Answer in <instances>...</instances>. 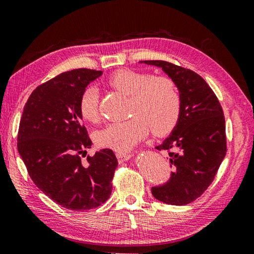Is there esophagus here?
Listing matches in <instances>:
<instances>
[{
	"mask_svg": "<svg viewBox=\"0 0 254 254\" xmlns=\"http://www.w3.org/2000/svg\"><path fill=\"white\" fill-rule=\"evenodd\" d=\"M117 158L119 160V162H124V161H127L131 158V153L130 152H118Z\"/></svg>",
	"mask_w": 254,
	"mask_h": 254,
	"instance_id": "esophagus-1",
	"label": "esophagus"
}]
</instances>
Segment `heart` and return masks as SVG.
<instances>
[{"label": "heart", "mask_w": 254, "mask_h": 254, "mask_svg": "<svg viewBox=\"0 0 254 254\" xmlns=\"http://www.w3.org/2000/svg\"><path fill=\"white\" fill-rule=\"evenodd\" d=\"M108 83L115 90L130 96V113L127 121L108 124L95 133V143L101 147L127 152L147 135L150 127L156 135L171 132L181 115L182 100L175 82L165 75L122 68L110 75ZM100 92L87 86L82 92L79 111L87 122L100 118Z\"/></svg>", "instance_id": "1"}]
</instances>
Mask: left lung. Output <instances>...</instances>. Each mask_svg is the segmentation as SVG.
<instances>
[{"label": "left lung", "mask_w": 254, "mask_h": 254, "mask_svg": "<svg viewBox=\"0 0 254 254\" xmlns=\"http://www.w3.org/2000/svg\"><path fill=\"white\" fill-rule=\"evenodd\" d=\"M160 66L175 82L182 100L177 127L160 151H168L171 175L152 194L163 203L186 205L200 197L211 186L227 154L223 109L213 90L190 68L161 60L144 61Z\"/></svg>", "instance_id": "8db88e82"}]
</instances>
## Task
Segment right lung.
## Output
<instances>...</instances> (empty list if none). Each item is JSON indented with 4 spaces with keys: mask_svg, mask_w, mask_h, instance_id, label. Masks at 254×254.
<instances>
[{
    "mask_svg": "<svg viewBox=\"0 0 254 254\" xmlns=\"http://www.w3.org/2000/svg\"><path fill=\"white\" fill-rule=\"evenodd\" d=\"M102 74L90 68L63 72L39 85L24 105L17 150L32 181L63 207L86 211L107 201L118 160L103 149L86 156L92 141L81 123L82 92Z\"/></svg>",
    "mask_w": 254,
    "mask_h": 254,
    "instance_id": "obj_1",
    "label": "right lung"
}]
</instances>
